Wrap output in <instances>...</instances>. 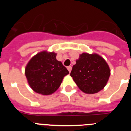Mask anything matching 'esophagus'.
I'll return each mask as SVG.
<instances>
[{
	"label": "esophagus",
	"mask_w": 131,
	"mask_h": 131,
	"mask_svg": "<svg viewBox=\"0 0 131 131\" xmlns=\"http://www.w3.org/2000/svg\"><path fill=\"white\" fill-rule=\"evenodd\" d=\"M68 71H69V72L70 73V72H71V69H72V67L68 66Z\"/></svg>",
	"instance_id": "esophagus-1"
}]
</instances>
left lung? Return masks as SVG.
Wrapping results in <instances>:
<instances>
[{
	"mask_svg": "<svg viewBox=\"0 0 131 131\" xmlns=\"http://www.w3.org/2000/svg\"><path fill=\"white\" fill-rule=\"evenodd\" d=\"M70 75L81 91L86 94H95L106 85L110 69L101 56L84 52L76 60Z\"/></svg>",
	"mask_w": 131,
	"mask_h": 131,
	"instance_id": "8db88e82",
	"label": "left lung"
}]
</instances>
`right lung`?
I'll use <instances>...</instances> for the list:
<instances>
[{
	"mask_svg": "<svg viewBox=\"0 0 131 131\" xmlns=\"http://www.w3.org/2000/svg\"><path fill=\"white\" fill-rule=\"evenodd\" d=\"M56 53L43 50L31 58L25 68L27 83L33 91L50 95L57 91L69 71L56 60Z\"/></svg>",
	"mask_w": 131,
	"mask_h": 131,
	"instance_id": "1",
	"label": "right lung"
}]
</instances>
